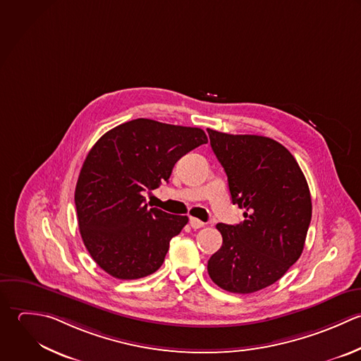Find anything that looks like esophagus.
Here are the masks:
<instances>
[{"instance_id": "esophagus-1", "label": "esophagus", "mask_w": 361, "mask_h": 361, "mask_svg": "<svg viewBox=\"0 0 361 361\" xmlns=\"http://www.w3.org/2000/svg\"><path fill=\"white\" fill-rule=\"evenodd\" d=\"M190 226H191L192 229H200V228H204L205 224H204L202 221L197 219V218H190Z\"/></svg>"}]
</instances>
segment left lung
<instances>
[{
    "label": "left lung",
    "mask_w": 361,
    "mask_h": 361,
    "mask_svg": "<svg viewBox=\"0 0 361 361\" xmlns=\"http://www.w3.org/2000/svg\"><path fill=\"white\" fill-rule=\"evenodd\" d=\"M207 130L228 176L232 202L245 209L243 222L216 225L224 242L208 260V274L229 293H256L279 281L300 259L312 216L310 187L281 143Z\"/></svg>",
    "instance_id": "obj_1"
}]
</instances>
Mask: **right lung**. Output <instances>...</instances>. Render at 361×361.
Wrapping results in <instances>:
<instances>
[{
    "instance_id": "add662e5",
    "label": "right lung",
    "mask_w": 361,
    "mask_h": 361,
    "mask_svg": "<svg viewBox=\"0 0 361 361\" xmlns=\"http://www.w3.org/2000/svg\"><path fill=\"white\" fill-rule=\"evenodd\" d=\"M207 142L200 128L139 118L108 130L92 146L74 202L82 242L104 271L136 280L160 269L171 238L188 218L147 208L143 192L169 181L174 164Z\"/></svg>"
}]
</instances>
